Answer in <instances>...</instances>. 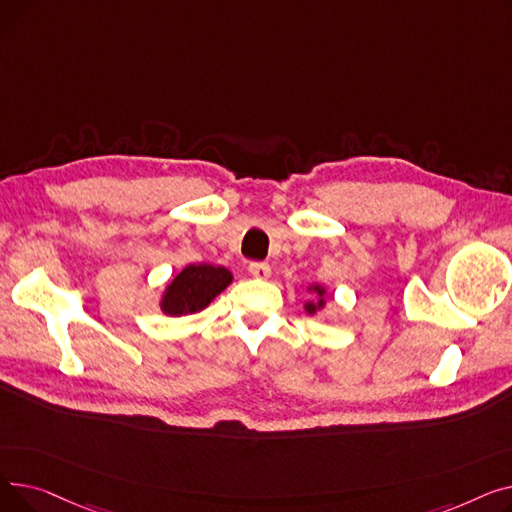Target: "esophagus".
Segmentation results:
<instances>
[{
  "instance_id": "34e87169",
  "label": "esophagus",
  "mask_w": 512,
  "mask_h": 512,
  "mask_svg": "<svg viewBox=\"0 0 512 512\" xmlns=\"http://www.w3.org/2000/svg\"><path fill=\"white\" fill-rule=\"evenodd\" d=\"M249 274L253 278H257V280H267V278L272 276V270H270V265H267V263H251L249 265Z\"/></svg>"
}]
</instances>
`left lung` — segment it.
I'll return each mask as SVG.
<instances>
[{
  "mask_svg": "<svg viewBox=\"0 0 512 512\" xmlns=\"http://www.w3.org/2000/svg\"><path fill=\"white\" fill-rule=\"evenodd\" d=\"M307 292L313 294V299L307 301V303L303 305V309H305L307 315L313 317V315H317V313H321V311L326 309V305H328V299H326L328 288H326L324 284H309V286H307Z\"/></svg>",
  "mask_w": 512,
  "mask_h": 512,
  "instance_id": "obj_1",
  "label": "left lung"
}]
</instances>
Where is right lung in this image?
<instances>
[{
	"mask_svg": "<svg viewBox=\"0 0 512 512\" xmlns=\"http://www.w3.org/2000/svg\"><path fill=\"white\" fill-rule=\"evenodd\" d=\"M232 280V272L222 265L191 263L166 284L159 299V309L168 317L199 313L209 307V303L222 294Z\"/></svg>",
	"mask_w": 512,
	"mask_h": 512,
	"instance_id": "obj_1",
	"label": "right lung"
}]
</instances>
